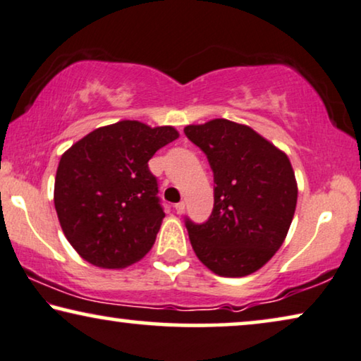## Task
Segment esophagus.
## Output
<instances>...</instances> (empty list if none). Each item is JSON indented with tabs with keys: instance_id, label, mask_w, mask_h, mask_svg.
<instances>
[{
	"instance_id": "1",
	"label": "esophagus",
	"mask_w": 361,
	"mask_h": 361,
	"mask_svg": "<svg viewBox=\"0 0 361 361\" xmlns=\"http://www.w3.org/2000/svg\"><path fill=\"white\" fill-rule=\"evenodd\" d=\"M173 207H175V211L178 212V214H183V212H185V202H183V201L176 202V204H175Z\"/></svg>"
}]
</instances>
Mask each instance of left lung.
I'll return each instance as SVG.
<instances>
[{"mask_svg": "<svg viewBox=\"0 0 361 361\" xmlns=\"http://www.w3.org/2000/svg\"><path fill=\"white\" fill-rule=\"evenodd\" d=\"M214 173L209 219L185 226L196 257L219 276H245L281 247L291 226L298 185L286 154L260 134L227 119L186 126Z\"/></svg>", "mask_w": 361, "mask_h": 361, "instance_id": "obj_1", "label": "left lung"}]
</instances>
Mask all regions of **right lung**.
Here are the masks:
<instances>
[{
  "label": "right lung",
  "instance_id": "add662e5",
  "mask_svg": "<svg viewBox=\"0 0 361 361\" xmlns=\"http://www.w3.org/2000/svg\"><path fill=\"white\" fill-rule=\"evenodd\" d=\"M175 139L178 132L170 126L121 121L90 132L62 155L55 211L81 258L124 268L145 257L165 217L149 160Z\"/></svg>",
  "mask_w": 361,
  "mask_h": 361
}]
</instances>
